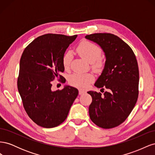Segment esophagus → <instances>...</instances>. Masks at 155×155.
<instances>
[{"mask_svg": "<svg viewBox=\"0 0 155 155\" xmlns=\"http://www.w3.org/2000/svg\"><path fill=\"white\" fill-rule=\"evenodd\" d=\"M86 92L85 91H83V90H79V95H83V94H85Z\"/></svg>", "mask_w": 155, "mask_h": 155, "instance_id": "esophagus-1", "label": "esophagus"}]
</instances>
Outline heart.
<instances>
[{"mask_svg":"<svg viewBox=\"0 0 155 155\" xmlns=\"http://www.w3.org/2000/svg\"><path fill=\"white\" fill-rule=\"evenodd\" d=\"M78 54L88 63L92 64V67L96 70H101L104 67V63L99 59L101 55V49L97 45L88 41H83L76 48ZM72 56L70 51L63 55V64L65 70L70 67ZM94 80L91 74L74 73L70 76L69 82L74 87L79 88H86Z\"/></svg>","mask_w":155,"mask_h":155,"instance_id":"1","label":"heart"}]
</instances>
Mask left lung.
Returning <instances> with one entry per match:
<instances>
[{"label": "left lung", "mask_w": 155, "mask_h": 155, "mask_svg": "<svg viewBox=\"0 0 155 155\" xmlns=\"http://www.w3.org/2000/svg\"><path fill=\"white\" fill-rule=\"evenodd\" d=\"M85 38L99 45L105 63L94 85L107 89L104 94L88 91L92 98L88 112L91 120L104 129L118 126L133 110L138 96L139 70L133 50L114 34L98 33ZM104 90V88H101Z\"/></svg>", "instance_id": "8db88e82"}]
</instances>
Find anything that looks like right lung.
<instances>
[{
  "mask_svg": "<svg viewBox=\"0 0 155 155\" xmlns=\"http://www.w3.org/2000/svg\"><path fill=\"white\" fill-rule=\"evenodd\" d=\"M77 35L48 34L28 45L22 54L17 80L18 91L26 113L45 128L57 127L66 120L78 95L76 88L66 85L61 91L51 89V81L63 72V58Z\"/></svg>",
  "mask_w": 155,
  "mask_h": 155,
  "instance_id": "add662e5",
  "label": "right lung"
}]
</instances>
